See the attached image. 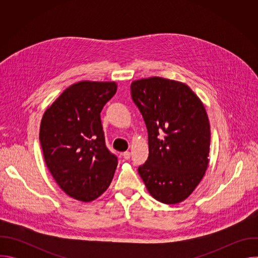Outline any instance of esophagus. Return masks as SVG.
I'll return each mask as SVG.
<instances>
[{
  "instance_id": "34e87169",
  "label": "esophagus",
  "mask_w": 258,
  "mask_h": 258,
  "mask_svg": "<svg viewBox=\"0 0 258 258\" xmlns=\"http://www.w3.org/2000/svg\"><path fill=\"white\" fill-rule=\"evenodd\" d=\"M121 155H122V157H123L124 159H126V160H127V159H130V157H131V153H130L128 151L123 152Z\"/></svg>"
}]
</instances>
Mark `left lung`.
<instances>
[{
  "label": "left lung",
  "mask_w": 258,
  "mask_h": 258,
  "mask_svg": "<svg viewBox=\"0 0 258 258\" xmlns=\"http://www.w3.org/2000/svg\"><path fill=\"white\" fill-rule=\"evenodd\" d=\"M131 91L148 131L149 156L138 172L154 199L179 203L193 193L208 167L205 107L186 84L163 78L135 81Z\"/></svg>",
  "instance_id": "8db88e82"
}]
</instances>
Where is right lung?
I'll list each match as a JSON object with an SVG mask.
<instances>
[{
    "instance_id": "1",
    "label": "right lung",
    "mask_w": 258,
    "mask_h": 258,
    "mask_svg": "<svg viewBox=\"0 0 258 258\" xmlns=\"http://www.w3.org/2000/svg\"><path fill=\"white\" fill-rule=\"evenodd\" d=\"M117 90L114 82L68 87L45 111L40 142L46 165L70 197L91 202L111 182L117 157L105 145L100 113Z\"/></svg>"
}]
</instances>
